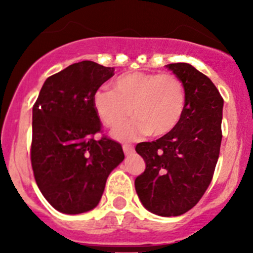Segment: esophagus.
Here are the masks:
<instances>
[{"label":"esophagus","mask_w":253,"mask_h":253,"mask_svg":"<svg viewBox=\"0 0 253 253\" xmlns=\"http://www.w3.org/2000/svg\"><path fill=\"white\" fill-rule=\"evenodd\" d=\"M122 149H124V153L126 155L132 154V153L134 152V147H133V145H131V144H124V145H122Z\"/></svg>","instance_id":"34e87169"}]
</instances>
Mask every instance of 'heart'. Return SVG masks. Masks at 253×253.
I'll use <instances>...</instances> for the list:
<instances>
[{
	"mask_svg": "<svg viewBox=\"0 0 253 253\" xmlns=\"http://www.w3.org/2000/svg\"><path fill=\"white\" fill-rule=\"evenodd\" d=\"M93 106L109 127L124 124L131 114L136 117L115 129L117 139L131 141L147 133L160 137L170 133L180 122L186 106V89L170 73L127 72L112 82V90H96Z\"/></svg>",
	"mask_w": 253,
	"mask_h": 253,
	"instance_id": "heart-1",
	"label": "heart"
}]
</instances>
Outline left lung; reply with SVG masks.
<instances>
[{
    "mask_svg": "<svg viewBox=\"0 0 253 253\" xmlns=\"http://www.w3.org/2000/svg\"><path fill=\"white\" fill-rule=\"evenodd\" d=\"M167 67L185 85V111L170 133L137 144L145 170L134 187L150 213L177 216L197 205L213 177L220 152L224 100L213 82L190 63Z\"/></svg>",
    "mask_w": 253,
    "mask_h": 253,
    "instance_id": "obj_1",
    "label": "left lung"
}]
</instances>
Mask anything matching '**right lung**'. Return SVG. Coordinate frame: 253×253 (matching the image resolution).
Returning a JSON list of instances; mask_svg holds the SVG:
<instances>
[{
	"mask_svg": "<svg viewBox=\"0 0 253 253\" xmlns=\"http://www.w3.org/2000/svg\"><path fill=\"white\" fill-rule=\"evenodd\" d=\"M114 71L93 61L73 63L45 81L33 108L34 177L42 196L61 213L95 208L109 175L125 159L120 143L93 138L100 131L94 93Z\"/></svg>",
	"mask_w": 253,
	"mask_h": 253,
	"instance_id": "1",
	"label": "right lung"
}]
</instances>
